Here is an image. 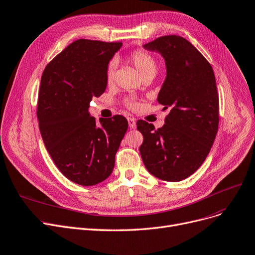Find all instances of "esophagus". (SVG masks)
<instances>
[{
  "mask_svg": "<svg viewBox=\"0 0 255 255\" xmlns=\"http://www.w3.org/2000/svg\"><path fill=\"white\" fill-rule=\"evenodd\" d=\"M128 124L131 129H134L136 127V121L133 118H128Z\"/></svg>",
  "mask_w": 255,
  "mask_h": 255,
  "instance_id": "esophagus-1",
  "label": "esophagus"
}]
</instances>
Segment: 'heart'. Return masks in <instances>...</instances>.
<instances>
[{
	"label": "heart",
	"mask_w": 255,
	"mask_h": 255,
	"mask_svg": "<svg viewBox=\"0 0 255 255\" xmlns=\"http://www.w3.org/2000/svg\"><path fill=\"white\" fill-rule=\"evenodd\" d=\"M128 60L133 64L134 68L137 70L138 74L142 79L152 78L157 71V61L154 55L147 50L136 49L133 52H131L128 56ZM115 72H116V63L114 61L109 62L106 68L105 78L108 84H112L115 79ZM125 106L130 109H135L138 106V103L135 101L127 100L125 101Z\"/></svg>",
	"instance_id": "1"
}]
</instances>
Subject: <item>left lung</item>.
<instances>
[{"label":"left lung","mask_w":255,"mask_h":255,"mask_svg":"<svg viewBox=\"0 0 255 255\" xmlns=\"http://www.w3.org/2000/svg\"><path fill=\"white\" fill-rule=\"evenodd\" d=\"M143 48L159 52L167 77L157 101L169 109L157 130L138 120L143 136L139 147L146 169L155 177L176 182L194 174L204 162L219 127V95L212 65L179 35H164Z\"/></svg>","instance_id":"left-lung-1"}]
</instances>
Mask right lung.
I'll use <instances>...</instances> for the list:
<instances>
[{"instance_id":"add662e5","label":"right lung","mask_w":255,"mask_h":255,"mask_svg":"<svg viewBox=\"0 0 255 255\" xmlns=\"http://www.w3.org/2000/svg\"><path fill=\"white\" fill-rule=\"evenodd\" d=\"M122 42L78 39L43 70L37 120L43 143L58 170L71 181L91 186L108 178L128 129L125 117L96 119L90 102L106 90V68Z\"/></svg>"}]
</instances>
